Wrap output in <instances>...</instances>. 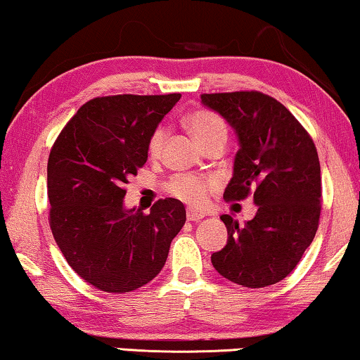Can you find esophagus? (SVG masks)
I'll return each instance as SVG.
<instances>
[{"label": "esophagus", "instance_id": "obj_1", "mask_svg": "<svg viewBox=\"0 0 360 360\" xmlns=\"http://www.w3.org/2000/svg\"><path fill=\"white\" fill-rule=\"evenodd\" d=\"M204 214H200V212H195V210H187V220L189 221H200L204 219Z\"/></svg>", "mask_w": 360, "mask_h": 360}]
</instances>
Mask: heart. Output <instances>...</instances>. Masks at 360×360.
<instances>
[{
    "label": "heart",
    "mask_w": 360,
    "mask_h": 360,
    "mask_svg": "<svg viewBox=\"0 0 360 360\" xmlns=\"http://www.w3.org/2000/svg\"><path fill=\"white\" fill-rule=\"evenodd\" d=\"M186 124L202 146H205L217 139H226V125L224 119L215 112H212V110H194V112L187 115ZM166 135H168V130H166L165 125H158L153 130V134L150 135L146 151H148L151 160H158L161 153H163ZM217 187H219V181L212 178V176H197L186 173L171 176L165 184V189L169 195L192 207L204 205Z\"/></svg>",
    "instance_id": "obj_1"
}]
</instances>
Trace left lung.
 <instances>
[{
  "mask_svg": "<svg viewBox=\"0 0 360 360\" xmlns=\"http://www.w3.org/2000/svg\"><path fill=\"white\" fill-rule=\"evenodd\" d=\"M236 130L240 150L224 199L257 205L245 226L221 215L229 240L212 255L219 274L238 285L281 282L300 262L320 225L321 169L305 127L279 101L261 91L200 94Z\"/></svg>",
  "mask_w": 360,
  "mask_h": 360,
  "instance_id": "obj_1",
  "label": "left lung"
}]
</instances>
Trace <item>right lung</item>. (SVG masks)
I'll use <instances>...</instances> for the list:
<instances>
[{"instance_id": "obj_1", "label": "right lung", "mask_w": 360, "mask_h": 360, "mask_svg": "<svg viewBox=\"0 0 360 360\" xmlns=\"http://www.w3.org/2000/svg\"><path fill=\"white\" fill-rule=\"evenodd\" d=\"M179 98L91 99L50 150V230L70 267L99 290L125 293L153 281L186 224L182 202L169 197L155 202L150 214L124 209L125 184L143 168L150 135Z\"/></svg>"}]
</instances>
